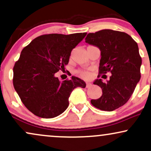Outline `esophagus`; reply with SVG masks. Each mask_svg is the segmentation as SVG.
Here are the masks:
<instances>
[{
	"instance_id": "34e87169",
	"label": "esophagus",
	"mask_w": 151,
	"mask_h": 151,
	"mask_svg": "<svg viewBox=\"0 0 151 151\" xmlns=\"http://www.w3.org/2000/svg\"><path fill=\"white\" fill-rule=\"evenodd\" d=\"M91 85H92V84H91V83H89V82H87V83H86V88L91 87Z\"/></svg>"
}]
</instances>
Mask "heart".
Instances as JSON below:
<instances>
[{"label":"heart","instance_id":"heart-1","mask_svg":"<svg viewBox=\"0 0 151 151\" xmlns=\"http://www.w3.org/2000/svg\"><path fill=\"white\" fill-rule=\"evenodd\" d=\"M79 74L83 78H88L89 77V72L87 71H83V70H82V71H79Z\"/></svg>","mask_w":151,"mask_h":151}]
</instances>
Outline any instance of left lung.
Segmentation results:
<instances>
[{
  "mask_svg": "<svg viewBox=\"0 0 151 151\" xmlns=\"http://www.w3.org/2000/svg\"><path fill=\"white\" fill-rule=\"evenodd\" d=\"M85 42L100 49V74L111 73L105 82L95 80L93 83L101 87L102 95L91 102L100 110L111 111L128 101L140 80L138 45L128 34L110 29L88 33Z\"/></svg>",
  "mask_w": 151,
  "mask_h": 151,
  "instance_id": "left-lung-1",
  "label": "left lung"
}]
</instances>
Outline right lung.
Segmentation results:
<instances>
[{
	"mask_svg": "<svg viewBox=\"0 0 151 151\" xmlns=\"http://www.w3.org/2000/svg\"><path fill=\"white\" fill-rule=\"evenodd\" d=\"M86 35V33L44 35L23 49L13 68V84L26 107L35 116H59L68 107L72 91L86 87L85 81L74 76L63 81L56 77L57 72L65 70L72 50Z\"/></svg>",
	"mask_w": 151,
	"mask_h": 151,
	"instance_id": "obj_1",
	"label": "right lung"
}]
</instances>
